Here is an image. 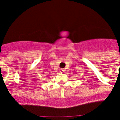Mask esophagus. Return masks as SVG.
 Wrapping results in <instances>:
<instances>
[{
	"instance_id": "esophagus-1",
	"label": "esophagus",
	"mask_w": 120,
	"mask_h": 120,
	"mask_svg": "<svg viewBox=\"0 0 120 120\" xmlns=\"http://www.w3.org/2000/svg\"><path fill=\"white\" fill-rule=\"evenodd\" d=\"M64 71H65V70H64V69H62H62L61 70V73H63V72H64Z\"/></svg>"
}]
</instances>
